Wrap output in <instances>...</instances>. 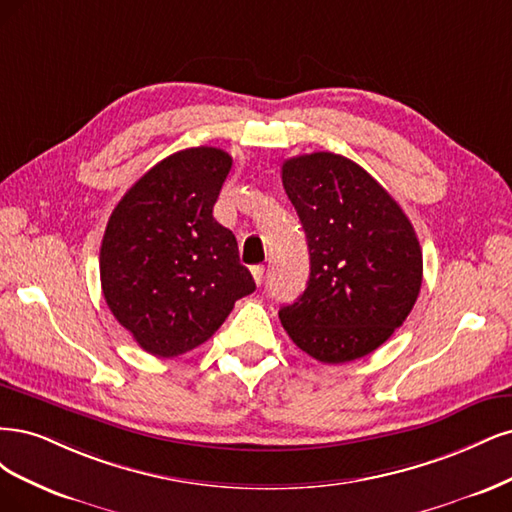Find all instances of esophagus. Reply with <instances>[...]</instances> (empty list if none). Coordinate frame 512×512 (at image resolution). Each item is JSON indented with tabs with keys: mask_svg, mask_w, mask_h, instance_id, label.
<instances>
[{
	"mask_svg": "<svg viewBox=\"0 0 512 512\" xmlns=\"http://www.w3.org/2000/svg\"><path fill=\"white\" fill-rule=\"evenodd\" d=\"M251 272H253L255 283H257V285H261V283H263V274H266V268H263V266H253V268H251Z\"/></svg>",
	"mask_w": 512,
	"mask_h": 512,
	"instance_id": "obj_1",
	"label": "esophagus"
}]
</instances>
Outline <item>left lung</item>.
<instances>
[{
  "label": "left lung",
  "instance_id": "obj_1",
  "mask_svg": "<svg viewBox=\"0 0 512 512\" xmlns=\"http://www.w3.org/2000/svg\"><path fill=\"white\" fill-rule=\"evenodd\" d=\"M306 232L310 276L278 312L289 338L323 364L376 351L410 315L423 255L400 204L355 161L310 153L283 163Z\"/></svg>",
  "mask_w": 512,
  "mask_h": 512
}]
</instances>
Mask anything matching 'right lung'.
<instances>
[{
	"mask_svg": "<svg viewBox=\"0 0 512 512\" xmlns=\"http://www.w3.org/2000/svg\"><path fill=\"white\" fill-rule=\"evenodd\" d=\"M229 170L232 157L221 148H185L136 180L108 219L100 251L106 304L155 357L200 346L255 291L236 236L212 217Z\"/></svg>",
	"mask_w": 512,
	"mask_h": 512,
	"instance_id": "obj_1",
	"label": "right lung"
}]
</instances>
